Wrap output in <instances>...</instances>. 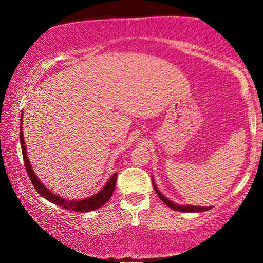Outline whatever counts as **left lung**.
<instances>
[{
	"label": "left lung",
	"instance_id": "obj_1",
	"mask_svg": "<svg viewBox=\"0 0 263 263\" xmlns=\"http://www.w3.org/2000/svg\"><path fill=\"white\" fill-rule=\"evenodd\" d=\"M152 184H153V186H155V190H156L157 195H158V197H159V199H161V200L165 205H168V206L172 208V209L178 210V211H184V213H198V211H206V210L210 209V208H201V206H192V205H178V204H174L173 201L168 200L167 198L163 197V195L161 194V192H159L158 188H157V186H156V184H155V182H153V180H152Z\"/></svg>",
	"mask_w": 263,
	"mask_h": 263
}]
</instances>
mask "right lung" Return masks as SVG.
<instances>
[{"label":"right lung","mask_w":263,"mask_h":263,"mask_svg":"<svg viewBox=\"0 0 263 263\" xmlns=\"http://www.w3.org/2000/svg\"><path fill=\"white\" fill-rule=\"evenodd\" d=\"M21 119H22V115H21ZM21 125H22V121H21ZM20 140H21V148H22V155H23V162H25V167L27 171V174H28L29 179L34 188L39 194L42 195L44 199L47 200L52 201L55 205H59L60 208H64L66 210H73V211H80V213H87V211H91L98 209L104 205L108 199L111 198L115 186H116V180H117V173H115L112 177L110 178L106 185L102 188L99 193H96L95 195L92 197L87 198V199H83V200H68V199H64L59 195L54 194V193L50 192L49 189H47L45 186L39 182V179L33 173L31 163L28 161V157H27V151H26V146H25V140H23V132H22V126L20 127Z\"/></svg>","instance_id":"right-lung-1"}]
</instances>
